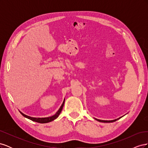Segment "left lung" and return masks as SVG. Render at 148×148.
Here are the masks:
<instances>
[{
	"instance_id": "8db88e82",
	"label": "left lung",
	"mask_w": 148,
	"mask_h": 148,
	"mask_svg": "<svg viewBox=\"0 0 148 148\" xmlns=\"http://www.w3.org/2000/svg\"><path fill=\"white\" fill-rule=\"evenodd\" d=\"M121 117H119L117 119H115V120H99V119H95L96 120H97L98 122H104V123H110V122H115L116 120H119V119H120Z\"/></svg>"
}]
</instances>
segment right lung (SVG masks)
<instances>
[{
  "label": "right lung",
  "instance_id": "1",
  "mask_svg": "<svg viewBox=\"0 0 148 148\" xmlns=\"http://www.w3.org/2000/svg\"><path fill=\"white\" fill-rule=\"evenodd\" d=\"M64 102H65V99L64 100L63 103H62V106H60V107L59 108V109L58 110V111L57 112L52 116H51V117H42V118H40V117H30V116H28L27 115H25L23 113H22L21 111H20V112L21 113V114L24 116L25 117L31 120L34 121V122H38V123H48V122H52V121L54 120L55 119H56L58 117H59V115H60V114L61 113L62 110L63 109V107L64 106Z\"/></svg>",
  "mask_w": 148,
  "mask_h": 148
}]
</instances>
